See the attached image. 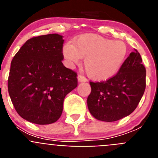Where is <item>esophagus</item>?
Masks as SVG:
<instances>
[{
	"label": "esophagus",
	"instance_id": "esophagus-1",
	"mask_svg": "<svg viewBox=\"0 0 158 158\" xmlns=\"http://www.w3.org/2000/svg\"><path fill=\"white\" fill-rule=\"evenodd\" d=\"M77 81H78V82H86L87 81V79H86L85 77L81 76V75H78Z\"/></svg>",
	"mask_w": 158,
	"mask_h": 158
}]
</instances>
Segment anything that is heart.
Returning a JSON list of instances; mask_svg holds the SVG:
<instances>
[{"instance_id":"heart-1","label":"heart","mask_w":158,"mask_h":158,"mask_svg":"<svg viewBox=\"0 0 158 158\" xmlns=\"http://www.w3.org/2000/svg\"><path fill=\"white\" fill-rule=\"evenodd\" d=\"M62 54L68 66L72 68L85 58L84 66L92 80L104 81L114 77L126 59L127 47L122 41L93 34L82 35L67 43Z\"/></svg>"}]
</instances>
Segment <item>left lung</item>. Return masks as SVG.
Here are the masks:
<instances>
[{
	"instance_id": "8db88e82",
	"label": "left lung",
	"mask_w": 158,
	"mask_h": 158,
	"mask_svg": "<svg viewBox=\"0 0 158 158\" xmlns=\"http://www.w3.org/2000/svg\"><path fill=\"white\" fill-rule=\"evenodd\" d=\"M138 51L130 54L120 70L106 81L90 82L88 96L89 112L95 118L115 122L131 115L146 89V68Z\"/></svg>"
}]
</instances>
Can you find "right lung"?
<instances>
[{
  "instance_id": "add662e5",
  "label": "right lung",
  "mask_w": 158,
  "mask_h": 158,
  "mask_svg": "<svg viewBox=\"0 0 158 158\" xmlns=\"http://www.w3.org/2000/svg\"><path fill=\"white\" fill-rule=\"evenodd\" d=\"M63 43L58 34L31 38L12 58L8 93L25 120L40 125L55 123L65 96L77 86V73L62 62Z\"/></svg>"
}]
</instances>
